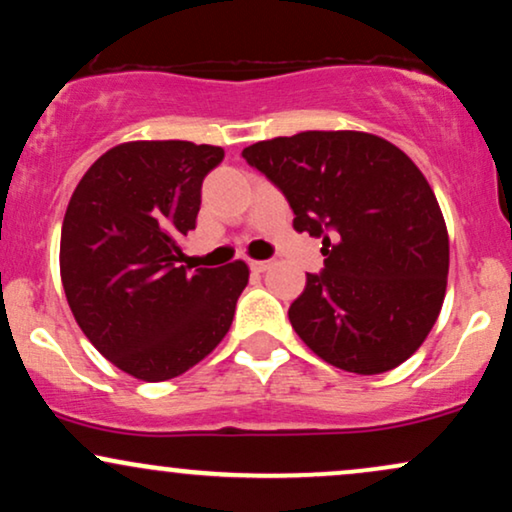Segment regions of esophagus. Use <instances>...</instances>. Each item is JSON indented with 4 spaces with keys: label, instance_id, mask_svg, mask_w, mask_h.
<instances>
[{
    "label": "esophagus",
    "instance_id": "esophagus-1",
    "mask_svg": "<svg viewBox=\"0 0 512 512\" xmlns=\"http://www.w3.org/2000/svg\"><path fill=\"white\" fill-rule=\"evenodd\" d=\"M269 267H274V260H255V262H250V269H252V272H257V274L267 272Z\"/></svg>",
    "mask_w": 512,
    "mask_h": 512
}]
</instances>
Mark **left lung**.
<instances>
[{"mask_svg":"<svg viewBox=\"0 0 512 512\" xmlns=\"http://www.w3.org/2000/svg\"><path fill=\"white\" fill-rule=\"evenodd\" d=\"M289 199L293 228L322 238L289 320L313 354L358 375L397 368L436 325L448 286L443 211L416 163L354 129L298 132L243 149Z\"/></svg>","mask_w":512,"mask_h":512,"instance_id":"left-lung-1","label":"left lung"}]
</instances>
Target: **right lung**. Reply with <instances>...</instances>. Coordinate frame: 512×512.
<instances>
[{"mask_svg":"<svg viewBox=\"0 0 512 512\" xmlns=\"http://www.w3.org/2000/svg\"><path fill=\"white\" fill-rule=\"evenodd\" d=\"M221 146L117 144L86 170L62 223L60 274L74 320L113 366L161 383L197 366L231 330L248 286L243 260L180 267L202 180Z\"/></svg>","mask_w":512,"mask_h":512,"instance_id":"1","label":"right lung"}]
</instances>
